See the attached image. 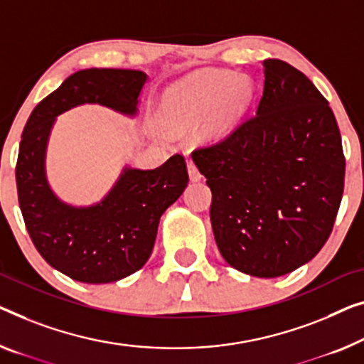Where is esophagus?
<instances>
[{"instance_id": "esophagus-1", "label": "esophagus", "mask_w": 364, "mask_h": 364, "mask_svg": "<svg viewBox=\"0 0 364 364\" xmlns=\"http://www.w3.org/2000/svg\"><path fill=\"white\" fill-rule=\"evenodd\" d=\"M188 173H189V180L191 181H200V178H203V175H200L198 166L193 164L191 160L188 161Z\"/></svg>"}]
</instances>
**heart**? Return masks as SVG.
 Segmentation results:
<instances>
[{
  "label": "heart",
  "instance_id": "1",
  "mask_svg": "<svg viewBox=\"0 0 364 364\" xmlns=\"http://www.w3.org/2000/svg\"><path fill=\"white\" fill-rule=\"evenodd\" d=\"M253 100L255 85L245 75L198 70L165 90L160 119L171 132H184L204 122L210 139H224L237 129Z\"/></svg>",
  "mask_w": 364,
  "mask_h": 364
}]
</instances>
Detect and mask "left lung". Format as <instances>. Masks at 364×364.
<instances>
[{
	"instance_id": "1",
	"label": "left lung",
	"mask_w": 364,
	"mask_h": 364,
	"mask_svg": "<svg viewBox=\"0 0 364 364\" xmlns=\"http://www.w3.org/2000/svg\"><path fill=\"white\" fill-rule=\"evenodd\" d=\"M257 114L230 137L193 154L213 191L210 224L227 263L278 278L311 262L333 229L345 156L328 102L306 75L263 62Z\"/></svg>"
}]
</instances>
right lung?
I'll use <instances>...</instances> for the list:
<instances>
[{
  "label": "right lung",
  "mask_w": 364,
  "mask_h": 364,
  "mask_svg": "<svg viewBox=\"0 0 364 364\" xmlns=\"http://www.w3.org/2000/svg\"><path fill=\"white\" fill-rule=\"evenodd\" d=\"M147 80L140 70H80L36 106L21 137L16 184L26 229L42 258L80 283H114L147 263L160 217L188 186L186 161L173 155L154 170L126 164L97 203L73 205L47 178L52 129L60 114L83 105L135 119Z\"/></svg>",
  "instance_id": "add662e5"
}]
</instances>
